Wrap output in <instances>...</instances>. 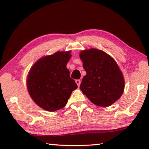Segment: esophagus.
<instances>
[{"label": "esophagus", "mask_w": 149, "mask_h": 149, "mask_svg": "<svg viewBox=\"0 0 149 149\" xmlns=\"http://www.w3.org/2000/svg\"><path fill=\"white\" fill-rule=\"evenodd\" d=\"M75 83H77V86H80L81 81H80L79 79H77V80H75Z\"/></svg>", "instance_id": "obj_1"}]
</instances>
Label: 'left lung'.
Listing matches in <instances>:
<instances>
[{
	"label": "left lung",
	"mask_w": 149,
	"mask_h": 149,
	"mask_svg": "<svg viewBox=\"0 0 149 149\" xmlns=\"http://www.w3.org/2000/svg\"><path fill=\"white\" fill-rule=\"evenodd\" d=\"M79 56L86 72L80 85L83 93L101 107L109 106L118 100L124 90L125 82L113 58L96 49L83 50Z\"/></svg>",
	"instance_id": "8db88e82"
}]
</instances>
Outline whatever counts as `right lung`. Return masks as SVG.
I'll return each mask as SVG.
<instances>
[{"instance_id": "1", "label": "right lung", "mask_w": 149, "mask_h": 149, "mask_svg": "<svg viewBox=\"0 0 149 149\" xmlns=\"http://www.w3.org/2000/svg\"><path fill=\"white\" fill-rule=\"evenodd\" d=\"M70 52H57L40 59L31 68L27 86L31 97L38 106L55 111L67 104L77 85L70 76L66 64Z\"/></svg>"}]
</instances>
